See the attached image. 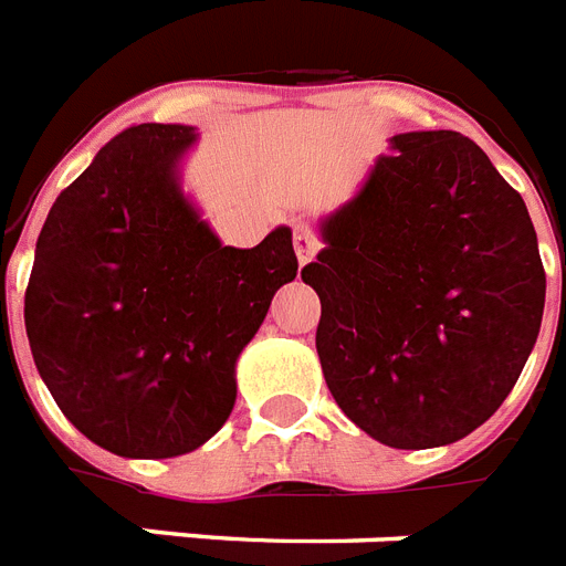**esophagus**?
<instances>
[{
    "mask_svg": "<svg viewBox=\"0 0 566 566\" xmlns=\"http://www.w3.org/2000/svg\"><path fill=\"white\" fill-rule=\"evenodd\" d=\"M293 250H296L298 264H307V261L316 255V238L311 235V229L307 227H296L293 229Z\"/></svg>",
    "mask_w": 566,
    "mask_h": 566,
    "instance_id": "esophagus-1",
    "label": "esophagus"
}]
</instances>
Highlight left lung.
I'll use <instances>...</instances> for the list:
<instances>
[{
    "instance_id": "left-lung-1",
    "label": "left lung",
    "mask_w": 566,
    "mask_h": 566,
    "mask_svg": "<svg viewBox=\"0 0 566 566\" xmlns=\"http://www.w3.org/2000/svg\"><path fill=\"white\" fill-rule=\"evenodd\" d=\"M389 145L323 220L302 282L323 302L316 352L339 410L389 448H439L517 384L546 273L523 197L476 142L416 130Z\"/></svg>"
}]
</instances>
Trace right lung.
<instances>
[{
  "label": "right lung",
  "instance_id": "add662e5",
  "mask_svg": "<svg viewBox=\"0 0 566 566\" xmlns=\"http://www.w3.org/2000/svg\"><path fill=\"white\" fill-rule=\"evenodd\" d=\"M188 124H136L60 191L36 238L25 331L45 387L109 453L182 457L227 424L235 363L296 279L287 227L235 250L179 191Z\"/></svg>",
  "mask_w": 566,
  "mask_h": 566
}]
</instances>
